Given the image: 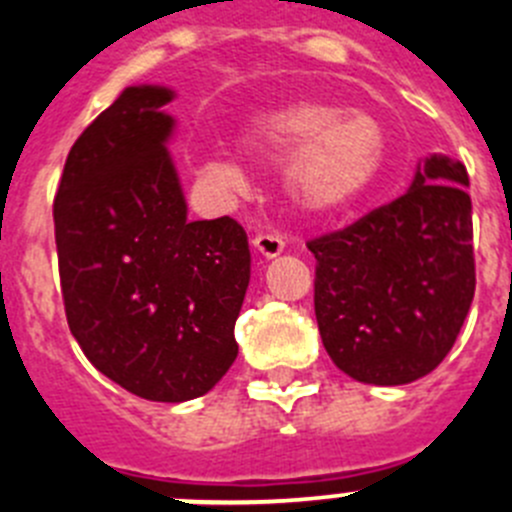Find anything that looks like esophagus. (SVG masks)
Masks as SVG:
<instances>
[{
  "mask_svg": "<svg viewBox=\"0 0 512 512\" xmlns=\"http://www.w3.org/2000/svg\"><path fill=\"white\" fill-rule=\"evenodd\" d=\"M253 248H256V253L264 256V259H277L279 253L284 251V241L279 238V235L259 233L256 238H253Z\"/></svg>",
  "mask_w": 512,
  "mask_h": 512,
  "instance_id": "1",
  "label": "esophagus"
}]
</instances>
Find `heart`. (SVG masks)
<instances>
[{"label": "heart", "instance_id": "1", "mask_svg": "<svg viewBox=\"0 0 512 512\" xmlns=\"http://www.w3.org/2000/svg\"><path fill=\"white\" fill-rule=\"evenodd\" d=\"M241 148L264 164H279L289 205L300 215L323 220L341 215L364 197L382 171L387 135L377 117L343 110L336 102L300 99L248 122ZM200 174L225 192L246 184V171L233 158L210 156Z\"/></svg>", "mask_w": 512, "mask_h": 512}]
</instances>
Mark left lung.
<instances>
[{
	"instance_id": "obj_1",
	"label": "left lung",
	"mask_w": 512,
	"mask_h": 512,
	"mask_svg": "<svg viewBox=\"0 0 512 512\" xmlns=\"http://www.w3.org/2000/svg\"><path fill=\"white\" fill-rule=\"evenodd\" d=\"M467 169L431 153L402 197L307 243L320 338L343 374L408 384L454 346L474 297Z\"/></svg>"
}]
</instances>
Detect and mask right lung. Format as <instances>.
Instances as JSON below:
<instances>
[{
	"instance_id": "obj_1",
	"label": "right lung",
	"mask_w": 512,
	"mask_h": 512,
	"mask_svg": "<svg viewBox=\"0 0 512 512\" xmlns=\"http://www.w3.org/2000/svg\"><path fill=\"white\" fill-rule=\"evenodd\" d=\"M171 99L158 84L122 89L71 146L53 202L71 333L104 377L153 402L194 400L223 379L251 279L233 217H187Z\"/></svg>"
}]
</instances>
